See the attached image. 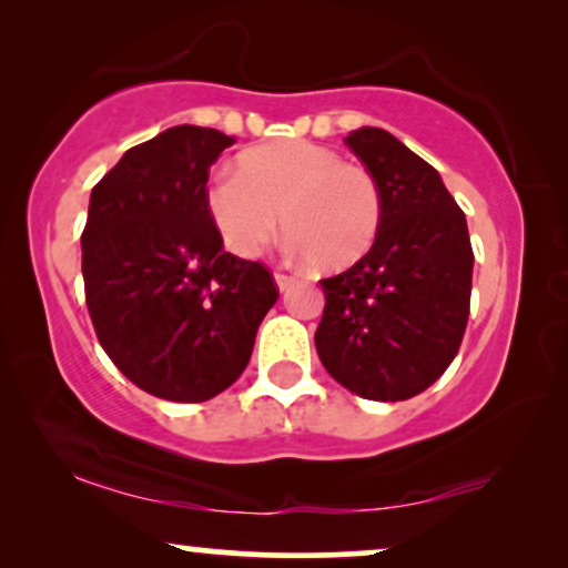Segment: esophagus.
<instances>
[{
  "instance_id": "obj_1",
  "label": "esophagus",
  "mask_w": 568,
  "mask_h": 568,
  "mask_svg": "<svg viewBox=\"0 0 568 568\" xmlns=\"http://www.w3.org/2000/svg\"><path fill=\"white\" fill-rule=\"evenodd\" d=\"M274 278H276V286H278V292H286V290H290V286H292L294 282H297V278L290 276V274H282V271H276Z\"/></svg>"
}]
</instances>
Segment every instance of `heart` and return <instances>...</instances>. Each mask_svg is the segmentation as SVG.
Wrapping results in <instances>:
<instances>
[{"label": "heart", "mask_w": 568, "mask_h": 568, "mask_svg": "<svg viewBox=\"0 0 568 568\" xmlns=\"http://www.w3.org/2000/svg\"><path fill=\"white\" fill-rule=\"evenodd\" d=\"M204 201L224 245L240 258L258 255L284 222L292 253L321 271L362 261L383 224L375 175L307 139L243 152L235 173L216 170L209 178Z\"/></svg>", "instance_id": "heart-1"}]
</instances>
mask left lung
<instances>
[{
	"mask_svg": "<svg viewBox=\"0 0 568 568\" xmlns=\"http://www.w3.org/2000/svg\"><path fill=\"white\" fill-rule=\"evenodd\" d=\"M344 142L375 175L383 224L362 261L321 282L315 348L346 390L406 400L437 383L460 348L473 282L468 222L437 170L390 131L362 126Z\"/></svg>",
	"mask_w": 568,
	"mask_h": 568,
	"instance_id": "8db88e82",
	"label": "left lung"
}]
</instances>
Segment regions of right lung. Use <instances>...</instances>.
<instances>
[{
    "instance_id": "add662e5",
    "label": "right lung",
    "mask_w": 568,
    "mask_h": 568,
    "mask_svg": "<svg viewBox=\"0 0 568 568\" xmlns=\"http://www.w3.org/2000/svg\"><path fill=\"white\" fill-rule=\"evenodd\" d=\"M235 136L173 126L131 146L90 193L84 300L100 346L136 387L214 398L243 375L278 290L263 263L224 253L209 168Z\"/></svg>"
}]
</instances>
